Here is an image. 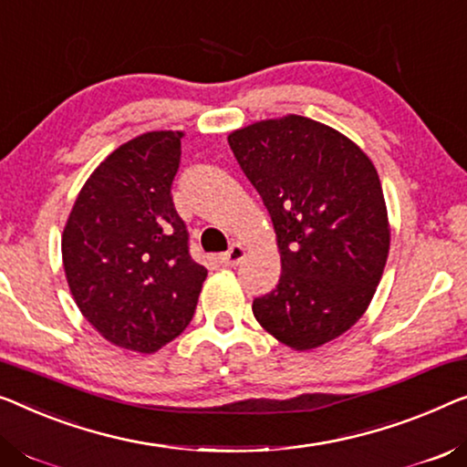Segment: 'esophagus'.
Returning <instances> with one entry per match:
<instances>
[{
	"mask_svg": "<svg viewBox=\"0 0 467 467\" xmlns=\"http://www.w3.org/2000/svg\"><path fill=\"white\" fill-rule=\"evenodd\" d=\"M243 257H245V247L239 245V243H233L231 249H228L226 254L220 255V262L224 264V266H239L243 262Z\"/></svg>",
	"mask_w": 467,
	"mask_h": 467,
	"instance_id": "esophagus-1",
	"label": "esophagus"
}]
</instances>
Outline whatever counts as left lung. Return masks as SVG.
I'll use <instances>...</instances> for the list:
<instances>
[{"instance_id":"left-lung-1","label":"left lung","mask_w":467,"mask_h":467,"mask_svg":"<svg viewBox=\"0 0 467 467\" xmlns=\"http://www.w3.org/2000/svg\"><path fill=\"white\" fill-rule=\"evenodd\" d=\"M234 159L273 218L281 276L254 317L294 350L318 348L363 317L389 249L379 176L329 125L287 115L228 136Z\"/></svg>"}]
</instances>
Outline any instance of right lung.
Segmentation results:
<instances>
[{
	"label": "right lung",
	"mask_w": 467,
	"mask_h": 467,
	"mask_svg": "<svg viewBox=\"0 0 467 467\" xmlns=\"http://www.w3.org/2000/svg\"><path fill=\"white\" fill-rule=\"evenodd\" d=\"M182 131H149L121 144L83 184L62 262L88 323L110 344L157 352L191 323L207 270L191 257L171 199Z\"/></svg>",
	"instance_id": "1"
}]
</instances>
